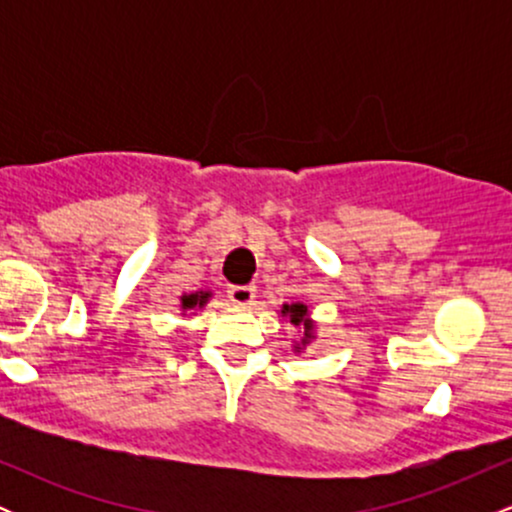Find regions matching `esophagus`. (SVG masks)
Segmentation results:
<instances>
[{
    "label": "esophagus",
    "instance_id": "34e87169",
    "mask_svg": "<svg viewBox=\"0 0 512 512\" xmlns=\"http://www.w3.org/2000/svg\"><path fill=\"white\" fill-rule=\"evenodd\" d=\"M228 298H231L236 305H240V308H248V305H252V301H255V286L252 284L231 286V289H228Z\"/></svg>",
    "mask_w": 512,
    "mask_h": 512
}]
</instances>
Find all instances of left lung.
Listing matches in <instances>:
<instances>
[{"label":"left lung","mask_w":512,"mask_h":512,"mask_svg":"<svg viewBox=\"0 0 512 512\" xmlns=\"http://www.w3.org/2000/svg\"><path fill=\"white\" fill-rule=\"evenodd\" d=\"M279 315L286 317V320H289L291 325L298 330V339L296 342H291L293 354H303V351L317 339V322L310 317L308 305H305L303 301L284 303L281 305Z\"/></svg>","instance_id":"1"}]
</instances>
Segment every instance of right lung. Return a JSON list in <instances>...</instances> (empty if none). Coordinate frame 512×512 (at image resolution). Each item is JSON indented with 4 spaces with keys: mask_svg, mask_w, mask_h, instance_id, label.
<instances>
[{
    "mask_svg": "<svg viewBox=\"0 0 512 512\" xmlns=\"http://www.w3.org/2000/svg\"><path fill=\"white\" fill-rule=\"evenodd\" d=\"M211 298H214V293H211L209 289H199V291H192V293H182L180 296V310L182 315L190 313V315H197L199 310L207 305Z\"/></svg>",
    "mask_w": 512,
    "mask_h": 512,
    "instance_id": "1",
    "label": "right lung"
}]
</instances>
